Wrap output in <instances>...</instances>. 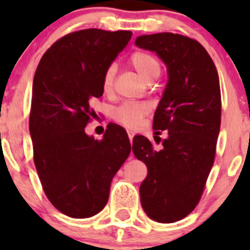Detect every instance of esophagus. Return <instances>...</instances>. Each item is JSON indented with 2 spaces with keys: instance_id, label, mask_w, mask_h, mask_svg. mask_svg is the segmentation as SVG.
<instances>
[{
  "instance_id": "34e87169",
  "label": "esophagus",
  "mask_w": 250,
  "mask_h": 250,
  "mask_svg": "<svg viewBox=\"0 0 250 250\" xmlns=\"http://www.w3.org/2000/svg\"><path fill=\"white\" fill-rule=\"evenodd\" d=\"M134 135H135V134H134V131H131V130H127V136H129L130 141H132V138H134Z\"/></svg>"
}]
</instances>
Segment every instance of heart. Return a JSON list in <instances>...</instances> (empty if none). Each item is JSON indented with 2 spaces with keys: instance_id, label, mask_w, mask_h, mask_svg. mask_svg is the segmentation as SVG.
Here are the masks:
<instances>
[{
  "instance_id": "obj_1",
  "label": "heart",
  "mask_w": 250,
  "mask_h": 250,
  "mask_svg": "<svg viewBox=\"0 0 250 250\" xmlns=\"http://www.w3.org/2000/svg\"><path fill=\"white\" fill-rule=\"evenodd\" d=\"M129 62L131 67L140 75V77L146 83H152L158 79L161 74L160 61L147 51H134L129 57ZM115 75L116 68L114 65H110L104 71L101 87L105 94H110L114 89ZM149 109L145 104L141 103H125L123 105L115 107L112 111V118L115 121L124 125V126L134 129L140 124L141 119L147 114Z\"/></svg>"
}]
</instances>
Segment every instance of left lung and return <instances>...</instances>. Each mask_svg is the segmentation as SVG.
I'll return each mask as SVG.
<instances>
[{
  "label": "left lung",
  "mask_w": 250,
  "mask_h": 250,
  "mask_svg": "<svg viewBox=\"0 0 250 250\" xmlns=\"http://www.w3.org/2000/svg\"><path fill=\"white\" fill-rule=\"evenodd\" d=\"M135 43L155 51L169 75L152 121L155 135L167 130L163 147L155 150L143 135L132 139L134 155L147 167L141 205L152 220L174 223L195 209L214 164L222 118L219 76L207 50L190 37L163 32L139 36Z\"/></svg>",
  "instance_id": "obj_1"
}]
</instances>
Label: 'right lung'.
<instances>
[{
    "label": "right lung",
    "instance_id": "1",
    "mask_svg": "<svg viewBox=\"0 0 250 250\" xmlns=\"http://www.w3.org/2000/svg\"><path fill=\"white\" fill-rule=\"evenodd\" d=\"M131 31H75L59 39L34 77L30 134L47 199L71 218H90L107 203L110 184L131 150L126 131L107 125L104 138L86 135L103 96L104 71L127 45Z\"/></svg>",
    "mask_w": 250,
    "mask_h": 250
}]
</instances>
